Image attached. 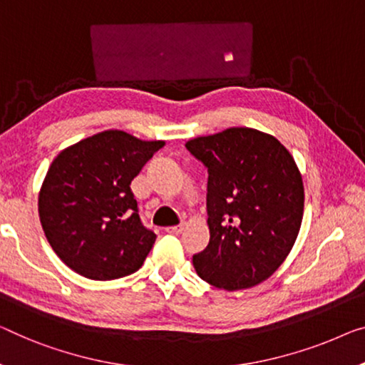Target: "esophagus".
I'll list each match as a JSON object with an SVG mask.
<instances>
[{
    "mask_svg": "<svg viewBox=\"0 0 365 365\" xmlns=\"http://www.w3.org/2000/svg\"><path fill=\"white\" fill-rule=\"evenodd\" d=\"M185 230V225H177V226H170L167 227V232L168 235H180V232Z\"/></svg>",
    "mask_w": 365,
    "mask_h": 365,
    "instance_id": "1",
    "label": "esophagus"
}]
</instances>
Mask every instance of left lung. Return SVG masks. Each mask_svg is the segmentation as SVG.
Here are the masks:
<instances>
[{
  "mask_svg": "<svg viewBox=\"0 0 365 365\" xmlns=\"http://www.w3.org/2000/svg\"><path fill=\"white\" fill-rule=\"evenodd\" d=\"M185 148L208 168L210 242L193 255L197 274L230 292L267 280L303 220V180L292 154L251 128H230Z\"/></svg>",
  "mask_w": 365,
  "mask_h": 365,
  "instance_id": "8db88e82",
  "label": "left lung"
}]
</instances>
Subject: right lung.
Here are the masks:
<instances>
[{
    "mask_svg": "<svg viewBox=\"0 0 365 365\" xmlns=\"http://www.w3.org/2000/svg\"><path fill=\"white\" fill-rule=\"evenodd\" d=\"M164 140L103 130L62 150L39 193L42 230L65 265L91 280L134 274L155 242L130 182Z\"/></svg>",
    "mask_w": 365,
    "mask_h": 365,
    "instance_id": "1",
    "label": "right lung"
}]
</instances>
